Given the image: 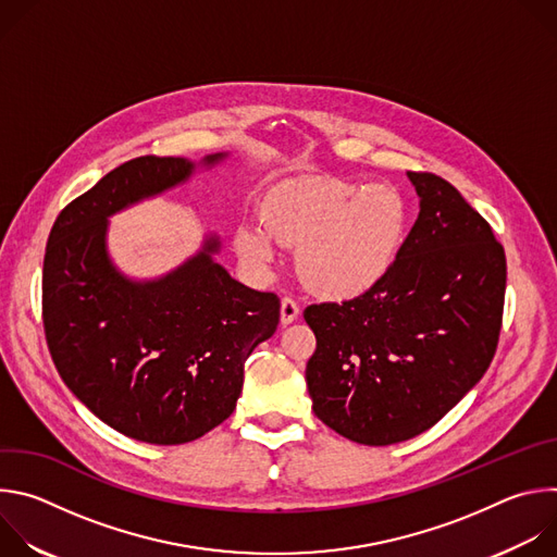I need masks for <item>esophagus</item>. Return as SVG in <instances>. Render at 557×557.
I'll list each match as a JSON object with an SVG mask.
<instances>
[{
	"label": "esophagus",
	"mask_w": 557,
	"mask_h": 557,
	"mask_svg": "<svg viewBox=\"0 0 557 557\" xmlns=\"http://www.w3.org/2000/svg\"><path fill=\"white\" fill-rule=\"evenodd\" d=\"M297 314H299L297 301H295L293 297H284V299H282V306H280V320H282V324H284V326H286V324H293V322L297 320Z\"/></svg>",
	"instance_id": "esophagus-1"
}]
</instances>
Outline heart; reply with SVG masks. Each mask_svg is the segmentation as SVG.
I'll list each match as a JSON object with an SVG mask.
<instances>
[{
  "label": "heart",
  "mask_w": 557,
  "mask_h": 557,
  "mask_svg": "<svg viewBox=\"0 0 557 557\" xmlns=\"http://www.w3.org/2000/svg\"><path fill=\"white\" fill-rule=\"evenodd\" d=\"M260 222L235 233L240 258L267 271L275 243L299 249L304 282L324 297L370 290L399 258L412 222L408 196L392 183L359 187L344 178H297L277 185L260 207Z\"/></svg>",
  "instance_id": "1"
}]
</instances>
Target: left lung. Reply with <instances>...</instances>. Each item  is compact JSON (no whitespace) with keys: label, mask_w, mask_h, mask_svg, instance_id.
I'll list each match as a JSON object with an SVG mask.
<instances>
[{"label":"left lung","mask_w":557,"mask_h":557,"mask_svg":"<svg viewBox=\"0 0 557 557\" xmlns=\"http://www.w3.org/2000/svg\"><path fill=\"white\" fill-rule=\"evenodd\" d=\"M408 176L421 211L385 277L304 310L312 412L361 445L436 425L483 379L503 326L507 260L490 222L445 178Z\"/></svg>","instance_id":"1"}]
</instances>
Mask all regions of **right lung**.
<instances>
[{
	"mask_svg": "<svg viewBox=\"0 0 557 557\" xmlns=\"http://www.w3.org/2000/svg\"><path fill=\"white\" fill-rule=\"evenodd\" d=\"M191 172L176 156L132 158L63 207L44 258V331L63 383L103 423L151 445L196 441L228 419L245 361L280 324L275 293L235 282L211 260L215 237L153 282L112 267L108 215Z\"/></svg>",
	"mask_w": 557,
	"mask_h": 557,
	"instance_id": "add662e5",
	"label": "right lung"
}]
</instances>
